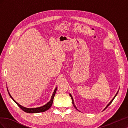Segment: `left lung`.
Here are the masks:
<instances>
[{"instance_id":"8db88e82","label":"left lung","mask_w":128,"mask_h":128,"mask_svg":"<svg viewBox=\"0 0 128 128\" xmlns=\"http://www.w3.org/2000/svg\"><path fill=\"white\" fill-rule=\"evenodd\" d=\"M118 94V92L116 93V95L115 96H114V97L113 98V99L112 100V101H111V102H110L109 104H107V106H106V107L105 108V109H106V108H107V107H108V106H110V104H111V103L112 102H113V100H114V98H115V96H116V95ZM70 97H71V98H72V104H73V105H74V107H75V108H76V109H77V108L76 107L75 105V104H74V100H73V98H72V95H71V94H70ZM105 109H104V110H105Z\"/></svg>"}]
</instances>
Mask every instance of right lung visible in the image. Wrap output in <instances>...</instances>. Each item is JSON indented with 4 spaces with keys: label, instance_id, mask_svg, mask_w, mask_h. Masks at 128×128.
<instances>
[{
    "label": "right lung",
    "instance_id": "right-lung-1",
    "mask_svg": "<svg viewBox=\"0 0 128 128\" xmlns=\"http://www.w3.org/2000/svg\"><path fill=\"white\" fill-rule=\"evenodd\" d=\"M56 90H57V88H56L54 91V92H53V94L52 96L51 100H50V101L48 104H45L44 106H42V107L35 108H25V107H22V106L20 105V104H19L18 102H16L15 101V100L13 99V98L12 97V96H10V94L9 92H8V94H9L10 96L11 97V98L13 100V101L18 104V106L19 107H20L22 110H24V112H26V113H41V112H45L47 110H48L49 108L52 106V104H53V99H54V96L56 94Z\"/></svg>",
    "mask_w": 128,
    "mask_h": 128
}]
</instances>
